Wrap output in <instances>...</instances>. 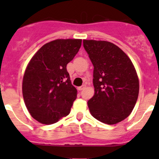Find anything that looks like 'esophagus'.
I'll return each mask as SVG.
<instances>
[{
    "label": "esophagus",
    "instance_id": "esophagus-1",
    "mask_svg": "<svg viewBox=\"0 0 159 159\" xmlns=\"http://www.w3.org/2000/svg\"><path fill=\"white\" fill-rule=\"evenodd\" d=\"M85 87H86V85H82V86H81V87H78V91H81V90L84 89Z\"/></svg>",
    "mask_w": 159,
    "mask_h": 159
}]
</instances>
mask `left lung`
Masks as SVG:
<instances>
[{
  "mask_svg": "<svg viewBox=\"0 0 159 159\" xmlns=\"http://www.w3.org/2000/svg\"><path fill=\"white\" fill-rule=\"evenodd\" d=\"M94 66V94L88 102L91 115L108 125L120 122L132 111L139 92L135 68L127 54L105 41L83 40Z\"/></svg>",
  "mask_w": 159,
  "mask_h": 159,
  "instance_id": "left-lung-1",
  "label": "left lung"
}]
</instances>
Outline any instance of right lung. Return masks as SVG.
Here are the masks:
<instances>
[{
    "label": "right lung",
    "mask_w": 159,
    "mask_h": 159,
    "mask_svg": "<svg viewBox=\"0 0 159 159\" xmlns=\"http://www.w3.org/2000/svg\"><path fill=\"white\" fill-rule=\"evenodd\" d=\"M81 45V39L54 40L43 45L28 63L22 83L24 101L41 124H54L69 115L78 91L66 67Z\"/></svg>",
    "instance_id": "add662e5"
}]
</instances>
